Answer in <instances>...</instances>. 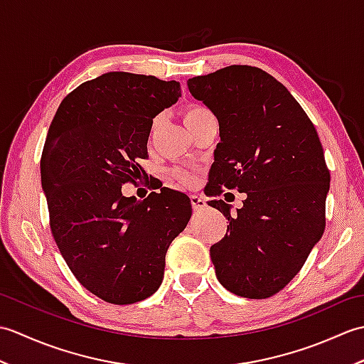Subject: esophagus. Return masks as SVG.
<instances>
[{"label":"esophagus","mask_w":364,"mask_h":364,"mask_svg":"<svg viewBox=\"0 0 364 364\" xmlns=\"http://www.w3.org/2000/svg\"><path fill=\"white\" fill-rule=\"evenodd\" d=\"M191 205L194 208V211H202L203 208L206 206V202L203 197L200 196H191Z\"/></svg>","instance_id":"34e87169"}]
</instances>
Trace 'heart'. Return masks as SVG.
Instances as JSON below:
<instances>
[{
    "mask_svg": "<svg viewBox=\"0 0 364 364\" xmlns=\"http://www.w3.org/2000/svg\"><path fill=\"white\" fill-rule=\"evenodd\" d=\"M210 115H213L211 111L208 109V107L200 106V105H189V106L184 107V111H183V119H184V123H186L188 129H192L196 125H198L200 122H203L206 117H210ZM159 122H161L159 117L154 119L153 120V128L158 127ZM173 176L181 184H186V186H191V184L196 183V175L189 172V170L176 168V170H173Z\"/></svg>",
    "mask_w": 364,
    "mask_h": 364,
    "instance_id": "heart-1",
    "label": "heart"
}]
</instances>
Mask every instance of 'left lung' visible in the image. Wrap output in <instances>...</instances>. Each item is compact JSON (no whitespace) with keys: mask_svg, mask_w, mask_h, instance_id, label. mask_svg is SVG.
I'll return each mask as SVG.
<instances>
[{"mask_svg":"<svg viewBox=\"0 0 364 364\" xmlns=\"http://www.w3.org/2000/svg\"><path fill=\"white\" fill-rule=\"evenodd\" d=\"M192 95L219 120L220 142L208 176V196L245 192L227 235L211 245L219 282L247 299L280 292L326 230L330 170L318 131L289 90L252 65H230L188 81Z\"/></svg>","mask_w":364,"mask_h":364,"instance_id":"obj_1","label":"left lung"}]
</instances>
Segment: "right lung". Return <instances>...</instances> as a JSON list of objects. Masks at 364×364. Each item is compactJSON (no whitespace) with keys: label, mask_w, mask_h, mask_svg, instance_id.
I'll return each instance as SVG.
<instances>
[{"label":"right lung","mask_w":364,"mask_h":364,"mask_svg":"<svg viewBox=\"0 0 364 364\" xmlns=\"http://www.w3.org/2000/svg\"><path fill=\"white\" fill-rule=\"evenodd\" d=\"M178 97L176 81L105 73L63 100L46 134L41 175L53 237L76 280L107 304H136L159 288L168 245L191 219L183 192L122 196L149 156L153 119Z\"/></svg>","instance_id":"1"}]
</instances>
